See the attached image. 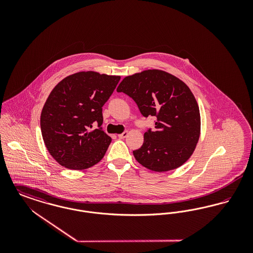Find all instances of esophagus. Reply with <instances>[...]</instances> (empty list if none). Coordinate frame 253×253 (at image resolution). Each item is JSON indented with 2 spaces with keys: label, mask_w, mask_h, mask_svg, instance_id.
Listing matches in <instances>:
<instances>
[{
  "label": "esophagus",
  "mask_w": 253,
  "mask_h": 253,
  "mask_svg": "<svg viewBox=\"0 0 253 253\" xmlns=\"http://www.w3.org/2000/svg\"><path fill=\"white\" fill-rule=\"evenodd\" d=\"M127 135H128V132L125 131V132H123L122 133H120V134H119V137H120L121 139H123V138H125Z\"/></svg>",
  "instance_id": "34e87169"
}]
</instances>
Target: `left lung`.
I'll return each mask as SVG.
<instances>
[{
    "mask_svg": "<svg viewBox=\"0 0 253 253\" xmlns=\"http://www.w3.org/2000/svg\"><path fill=\"white\" fill-rule=\"evenodd\" d=\"M117 91L132 97L145 118H156V129L145 132L142 146L132 151L137 162L158 172L182 166L193 155L201 128L199 107L187 84L150 69L124 78Z\"/></svg>",
    "mask_w": 253,
    "mask_h": 253,
    "instance_id": "1",
    "label": "left lung"
}]
</instances>
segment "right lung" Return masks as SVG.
<instances>
[{"label": "right lung", "instance_id": "obj_1", "mask_svg": "<svg viewBox=\"0 0 253 253\" xmlns=\"http://www.w3.org/2000/svg\"><path fill=\"white\" fill-rule=\"evenodd\" d=\"M121 80L94 71L75 73L51 91L41 114L49 154L61 166L84 169L98 163L112 138L101 128L102 106ZM98 128L92 129V124Z\"/></svg>", "mask_w": 253, "mask_h": 253}]
</instances>
